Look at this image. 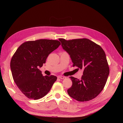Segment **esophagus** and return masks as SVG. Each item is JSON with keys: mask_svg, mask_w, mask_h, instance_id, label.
Listing matches in <instances>:
<instances>
[{"mask_svg": "<svg viewBox=\"0 0 123 123\" xmlns=\"http://www.w3.org/2000/svg\"><path fill=\"white\" fill-rule=\"evenodd\" d=\"M58 78H60V79H65L66 78V77H63V76H59Z\"/></svg>", "mask_w": 123, "mask_h": 123, "instance_id": "1", "label": "esophagus"}]
</instances>
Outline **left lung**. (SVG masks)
Returning a JSON list of instances; mask_svg holds the SVG:
<instances>
[{
    "mask_svg": "<svg viewBox=\"0 0 123 123\" xmlns=\"http://www.w3.org/2000/svg\"><path fill=\"white\" fill-rule=\"evenodd\" d=\"M59 41L70 56L73 67L83 70L80 80L70 77L72 85L67 90L68 95L79 101L95 98L105 87L109 74L105 52L98 44L87 38L69 41L59 38Z\"/></svg>",
    "mask_w": 123,
    "mask_h": 123,
    "instance_id": "1",
    "label": "left lung"
}]
</instances>
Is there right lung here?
<instances>
[{
	"mask_svg": "<svg viewBox=\"0 0 123 123\" xmlns=\"http://www.w3.org/2000/svg\"><path fill=\"white\" fill-rule=\"evenodd\" d=\"M57 40L41 39L23 43L10 61L14 81L23 93L34 100L45 96L51 89L57 77L43 76L38 69L51 52L60 46Z\"/></svg>",
	"mask_w": 123,
	"mask_h": 123,
	"instance_id": "1",
	"label": "right lung"
}]
</instances>
